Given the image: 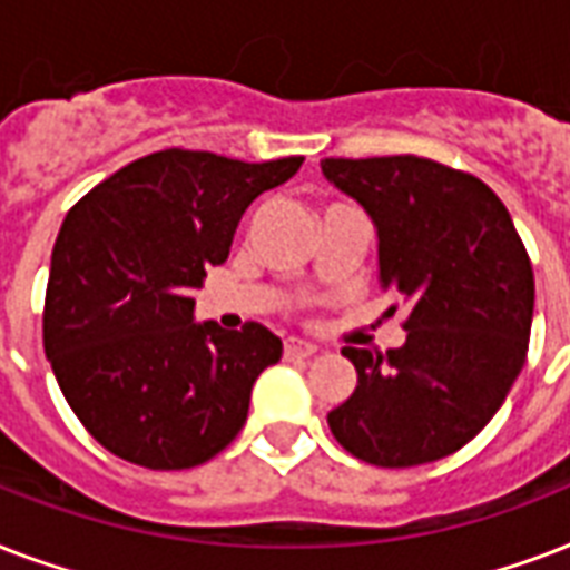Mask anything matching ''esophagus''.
<instances>
[{
  "label": "esophagus",
  "mask_w": 570,
  "mask_h": 570,
  "mask_svg": "<svg viewBox=\"0 0 570 570\" xmlns=\"http://www.w3.org/2000/svg\"><path fill=\"white\" fill-rule=\"evenodd\" d=\"M313 352H316V346H313V343H307V340H298V337H286L284 340V355L286 357H311Z\"/></svg>",
  "instance_id": "obj_1"
}]
</instances>
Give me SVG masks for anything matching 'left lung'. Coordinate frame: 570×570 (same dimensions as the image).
Returning <instances> with one entry per match:
<instances>
[{
  "mask_svg": "<svg viewBox=\"0 0 570 570\" xmlns=\"http://www.w3.org/2000/svg\"><path fill=\"white\" fill-rule=\"evenodd\" d=\"M322 171L373 215L381 286L407 307L405 346L343 348L357 387L328 414L331 434L375 468L452 455L527 364L535 277L512 215L479 177L425 156L325 159Z\"/></svg>",
  "mask_w": 570,
  "mask_h": 570,
  "instance_id": "8db88e82",
  "label": "left lung"
}]
</instances>
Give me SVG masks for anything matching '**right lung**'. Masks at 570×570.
I'll return each mask as SVG.
<instances>
[{"instance_id": "add662e5", "label": "right lung", "mask_w": 570, "mask_h": 570, "mask_svg": "<svg viewBox=\"0 0 570 570\" xmlns=\"http://www.w3.org/2000/svg\"><path fill=\"white\" fill-rule=\"evenodd\" d=\"M302 163L168 147L70 206L49 266L43 352L79 423L118 459L197 468L242 432L250 387L284 343L259 322L197 325L191 295L227 259L250 200Z\"/></svg>"}]
</instances>
